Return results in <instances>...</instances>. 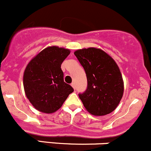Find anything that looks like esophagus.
Instances as JSON below:
<instances>
[{
  "instance_id": "1",
  "label": "esophagus",
  "mask_w": 151,
  "mask_h": 151,
  "mask_svg": "<svg viewBox=\"0 0 151 151\" xmlns=\"http://www.w3.org/2000/svg\"><path fill=\"white\" fill-rule=\"evenodd\" d=\"M71 86H72V87L74 89H76V84H75V83H74V82H73V83H71Z\"/></svg>"
}]
</instances>
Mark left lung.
<instances>
[{"label": "left lung", "mask_w": 151, "mask_h": 151, "mask_svg": "<svg viewBox=\"0 0 151 151\" xmlns=\"http://www.w3.org/2000/svg\"><path fill=\"white\" fill-rule=\"evenodd\" d=\"M74 54L87 78V89L78 95L83 106L95 116L112 112L124 92V82L118 65L108 53L97 47L78 49Z\"/></svg>", "instance_id": "1"}]
</instances>
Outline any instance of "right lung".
<instances>
[{
	"label": "right lung",
	"mask_w": 151,
	"mask_h": 151,
	"mask_svg": "<svg viewBox=\"0 0 151 151\" xmlns=\"http://www.w3.org/2000/svg\"><path fill=\"white\" fill-rule=\"evenodd\" d=\"M69 49L49 46L37 53L27 65L23 73L25 95L33 106L45 114H52L62 107L73 92L64 81L61 69Z\"/></svg>",
	"instance_id": "add662e5"
}]
</instances>
